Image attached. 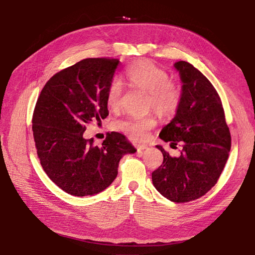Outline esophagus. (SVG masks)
I'll return each mask as SVG.
<instances>
[{
	"label": "esophagus",
	"instance_id": "esophagus-1",
	"mask_svg": "<svg viewBox=\"0 0 255 255\" xmlns=\"http://www.w3.org/2000/svg\"><path fill=\"white\" fill-rule=\"evenodd\" d=\"M147 149V145L146 144H137V150L138 152H142L143 150Z\"/></svg>",
	"mask_w": 255,
	"mask_h": 255
}]
</instances>
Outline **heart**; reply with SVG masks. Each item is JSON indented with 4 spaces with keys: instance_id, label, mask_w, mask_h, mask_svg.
<instances>
[{
    "instance_id": "1",
    "label": "heart",
    "mask_w": 255,
    "mask_h": 255,
    "mask_svg": "<svg viewBox=\"0 0 255 255\" xmlns=\"http://www.w3.org/2000/svg\"><path fill=\"white\" fill-rule=\"evenodd\" d=\"M125 79L130 87L139 88L149 92V104L158 114H174L179 108L182 93L176 82L169 80V75L164 68L149 60H138L126 67ZM123 96V85L118 79L111 80L106 89V104L116 110L120 108ZM154 117H127L113 123V128L129 133L133 139L142 140L146 132L155 126Z\"/></svg>"
}]
</instances>
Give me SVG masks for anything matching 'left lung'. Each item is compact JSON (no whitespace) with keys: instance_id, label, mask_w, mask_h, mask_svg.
Masks as SVG:
<instances>
[{"instance_id":"left-lung-1","label":"left lung","mask_w":255,"mask_h":255,"mask_svg":"<svg viewBox=\"0 0 255 255\" xmlns=\"http://www.w3.org/2000/svg\"><path fill=\"white\" fill-rule=\"evenodd\" d=\"M175 67L182 81V98L176 116L159 138L170 142L180 155L174 157L161 145L163 163L152 173L153 185L176 203L197 200L220 179L229 156L232 137L220 94L210 80L190 63L179 61Z\"/></svg>"}]
</instances>
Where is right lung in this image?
<instances>
[{"label":"right lung","instance_id":"1","mask_svg":"<svg viewBox=\"0 0 255 255\" xmlns=\"http://www.w3.org/2000/svg\"><path fill=\"white\" fill-rule=\"evenodd\" d=\"M120 61L85 58L52 76L41 91L32 115V131L41 166L69 194L84 197L108 188L118 174L123 155L134 146L118 133L102 145L85 139L88 124L100 125L109 115L106 89Z\"/></svg>","mask_w":255,"mask_h":255}]
</instances>
